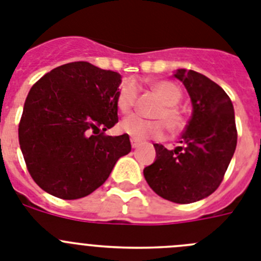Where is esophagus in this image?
<instances>
[{"instance_id": "esophagus-1", "label": "esophagus", "mask_w": 261, "mask_h": 261, "mask_svg": "<svg viewBox=\"0 0 261 261\" xmlns=\"http://www.w3.org/2000/svg\"><path fill=\"white\" fill-rule=\"evenodd\" d=\"M130 144H132L133 149H136V147L140 146V144H141V142L138 141V140H136V138H130Z\"/></svg>"}]
</instances>
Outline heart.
I'll list each match as a JSON object with an SVG mask.
<instances>
[{"label": "heart", "instance_id": "b5f03b06", "mask_svg": "<svg viewBox=\"0 0 261 261\" xmlns=\"http://www.w3.org/2000/svg\"><path fill=\"white\" fill-rule=\"evenodd\" d=\"M151 90L159 100L162 102L161 107L153 115L158 120H144L138 116L126 117L120 123V129L126 135L132 136L136 140L144 138H162L165 135V124L168 132L180 133L186 129L187 120L186 114L177 107L181 100V90L176 84L171 81H154L150 84ZM138 99V87L135 82L128 81L120 87L117 93L116 105L121 114H130L135 108ZM164 122L162 123V121Z\"/></svg>", "mask_w": 261, "mask_h": 261}]
</instances>
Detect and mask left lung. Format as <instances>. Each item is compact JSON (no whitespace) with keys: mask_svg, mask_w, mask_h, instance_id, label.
I'll use <instances>...</instances> for the list:
<instances>
[{"mask_svg":"<svg viewBox=\"0 0 261 261\" xmlns=\"http://www.w3.org/2000/svg\"><path fill=\"white\" fill-rule=\"evenodd\" d=\"M193 112L180 146L167 150L155 144L156 159L144 168L151 190L166 200L190 204L212 195L222 183L237 147L234 107L221 86L195 70L179 69Z\"/></svg>","mask_w":261,"mask_h":261,"instance_id":"8db88e82","label":"left lung"}]
</instances>
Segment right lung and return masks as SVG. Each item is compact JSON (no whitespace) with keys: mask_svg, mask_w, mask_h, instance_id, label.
<instances>
[{"mask_svg":"<svg viewBox=\"0 0 261 261\" xmlns=\"http://www.w3.org/2000/svg\"><path fill=\"white\" fill-rule=\"evenodd\" d=\"M120 82L116 71L75 61L57 66L31 87L18 136L27 170L41 190L62 200L85 197L130 151L126 133H105L119 121Z\"/></svg>","mask_w":261,"mask_h":261,"instance_id":"1","label":"right lung"}]
</instances>
